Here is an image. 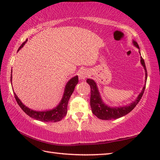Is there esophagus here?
Listing matches in <instances>:
<instances>
[{
	"label": "esophagus",
	"instance_id": "1",
	"mask_svg": "<svg viewBox=\"0 0 160 160\" xmlns=\"http://www.w3.org/2000/svg\"><path fill=\"white\" fill-rule=\"evenodd\" d=\"M89 76V73H88L87 70L85 69H82L79 71L78 72V76H79V79L81 80H85L86 78Z\"/></svg>",
	"mask_w": 160,
	"mask_h": 160
}]
</instances>
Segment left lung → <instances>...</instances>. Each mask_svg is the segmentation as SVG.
Here are the masks:
<instances>
[{"label":"left lung","mask_w":160,"mask_h":160,"mask_svg":"<svg viewBox=\"0 0 160 160\" xmlns=\"http://www.w3.org/2000/svg\"><path fill=\"white\" fill-rule=\"evenodd\" d=\"M132 43L133 45L138 47V49H140L138 44L132 40ZM141 60V64L144 67L145 70V76L146 79L145 80H147V68H146L145 62L144 59L142 58V57L140 58ZM147 81H145V84ZM87 82L89 84L91 87V98H90V104L92 113L96 115L97 118H98L100 120H115V119L120 118L122 116H124L125 115L128 114V113L133 109V108L136 107V105L138 104L139 102L141 100V98L143 96V93L144 92V89L146 88V84L142 89V91L141 93L139 94L137 99L135 101L132 102L128 106L124 107H108L107 105L105 104L103 101L102 100L101 96L100 95V92L98 91V89L97 87V84L96 82L92 79H87Z\"/></svg>","instance_id":"left-lung-1"}]
</instances>
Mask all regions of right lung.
Listing matches in <instances>:
<instances>
[{
  "label": "right lung",
  "mask_w": 160,
  "mask_h": 160,
  "mask_svg": "<svg viewBox=\"0 0 160 160\" xmlns=\"http://www.w3.org/2000/svg\"><path fill=\"white\" fill-rule=\"evenodd\" d=\"M28 41V39H27L25 42H24L20 47L18 48V51L22 48L24 46V45ZM12 72H11V83H12ZM78 83V76H75L71 78L69 80L66 84L65 88H64V91L63 94V97L61 100L58 106L53 108L52 110L49 111H33L32 109H30L28 107L25 106L22 102L20 100L18 96H16V94L14 93V97L15 99L17 102V103L20 106V107L22 108V111L25 112V113L28 115L29 117H31L33 119H36L37 120L45 122H56L60 121L65 116L67 113V104L69 100V98L71 95H72L75 87L76 86V84Z\"/></svg>",
  "instance_id": "1"
}]
</instances>
